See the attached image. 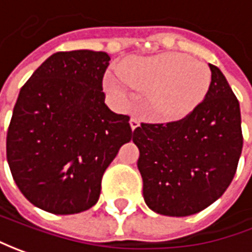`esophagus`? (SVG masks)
<instances>
[{
	"instance_id": "obj_1",
	"label": "esophagus",
	"mask_w": 252,
	"mask_h": 252,
	"mask_svg": "<svg viewBox=\"0 0 252 252\" xmlns=\"http://www.w3.org/2000/svg\"><path fill=\"white\" fill-rule=\"evenodd\" d=\"M129 126H131V129L134 131L135 128H138V126H139V120H136V118H131V120H129Z\"/></svg>"
}]
</instances>
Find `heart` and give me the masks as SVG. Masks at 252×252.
Wrapping results in <instances>:
<instances>
[{
  "mask_svg": "<svg viewBox=\"0 0 252 252\" xmlns=\"http://www.w3.org/2000/svg\"><path fill=\"white\" fill-rule=\"evenodd\" d=\"M120 75L107 74L104 88L113 97L131 103V89L148 93V113L161 121L187 117L204 101L211 88V71L180 53L134 57L120 64Z\"/></svg>",
  "mask_w": 252,
  "mask_h": 252,
  "instance_id": "1",
  "label": "heart"
}]
</instances>
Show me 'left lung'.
<instances>
[{
	"instance_id": "obj_1",
	"label": "left lung",
	"mask_w": 252,
	"mask_h": 252,
	"mask_svg": "<svg viewBox=\"0 0 252 252\" xmlns=\"http://www.w3.org/2000/svg\"><path fill=\"white\" fill-rule=\"evenodd\" d=\"M204 101L191 114L166 124L135 128L143 199L153 212L189 216L227 189L243 149L237 97L218 66Z\"/></svg>"
}]
</instances>
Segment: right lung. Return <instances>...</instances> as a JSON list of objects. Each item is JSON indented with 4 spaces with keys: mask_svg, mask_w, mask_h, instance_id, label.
Wrapping results in <instances>:
<instances>
[{
    "mask_svg": "<svg viewBox=\"0 0 252 252\" xmlns=\"http://www.w3.org/2000/svg\"><path fill=\"white\" fill-rule=\"evenodd\" d=\"M110 56L74 50L50 56L22 86L6 134V160L28 201L56 215L88 211L101 177L129 142V117L104 103Z\"/></svg>",
    "mask_w": 252,
    "mask_h": 252,
    "instance_id": "add662e5",
    "label": "right lung"
}]
</instances>
